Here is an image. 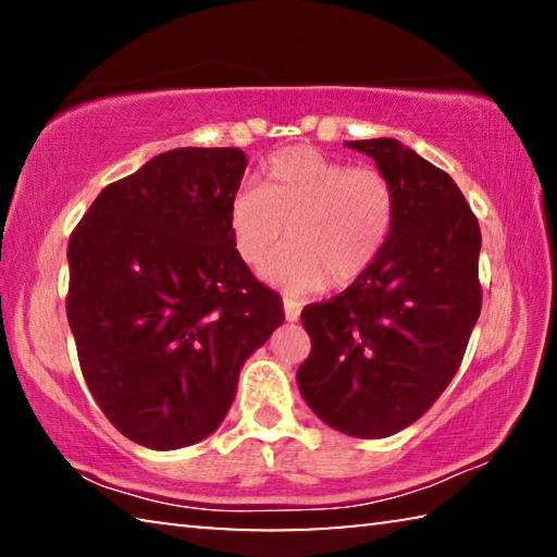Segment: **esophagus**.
I'll return each mask as SVG.
<instances>
[{
  "instance_id": "esophagus-1",
  "label": "esophagus",
  "mask_w": 557,
  "mask_h": 557,
  "mask_svg": "<svg viewBox=\"0 0 557 557\" xmlns=\"http://www.w3.org/2000/svg\"><path fill=\"white\" fill-rule=\"evenodd\" d=\"M282 305H285V319L287 322H297L299 319V312H301V305L297 299H287L285 297V301H282Z\"/></svg>"
}]
</instances>
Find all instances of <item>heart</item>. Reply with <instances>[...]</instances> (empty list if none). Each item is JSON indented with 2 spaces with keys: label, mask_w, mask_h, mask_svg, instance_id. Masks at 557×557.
I'll return each instance as SVG.
<instances>
[{
  "label": "heart",
  "mask_w": 557,
  "mask_h": 557,
  "mask_svg": "<svg viewBox=\"0 0 557 557\" xmlns=\"http://www.w3.org/2000/svg\"><path fill=\"white\" fill-rule=\"evenodd\" d=\"M395 221V191L373 166H351L314 147L272 154L258 188H240L228 206L235 252L287 289H344L381 258Z\"/></svg>",
  "instance_id": "1"
}]
</instances>
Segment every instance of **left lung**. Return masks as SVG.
I'll return each instance as SVG.
<instances>
[{
    "mask_svg": "<svg viewBox=\"0 0 557 557\" xmlns=\"http://www.w3.org/2000/svg\"><path fill=\"white\" fill-rule=\"evenodd\" d=\"M346 145L388 176L395 221L361 280L301 312L312 354L297 385L329 428L373 440L412 425L455 379L482 312V233L451 176L410 147Z\"/></svg>",
    "mask_w": 557,
    "mask_h": 557,
    "instance_id": "8db88e82",
    "label": "left lung"
}]
</instances>
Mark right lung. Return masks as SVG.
I'll list each match as a JSON object with an SVG mask.
<instances>
[{
  "label": "right lung",
  "instance_id": "add662e5",
  "mask_svg": "<svg viewBox=\"0 0 557 557\" xmlns=\"http://www.w3.org/2000/svg\"><path fill=\"white\" fill-rule=\"evenodd\" d=\"M245 166L235 147L157 154L102 188L71 233L65 312L83 379L143 447L215 432L243 363L285 322L228 228Z\"/></svg>",
  "mask_w": 557,
  "mask_h": 557
}]
</instances>
